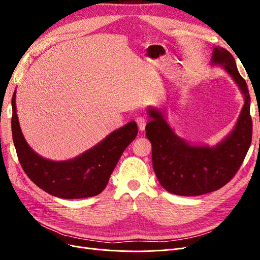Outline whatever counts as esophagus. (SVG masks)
Here are the masks:
<instances>
[{
    "mask_svg": "<svg viewBox=\"0 0 260 260\" xmlns=\"http://www.w3.org/2000/svg\"><path fill=\"white\" fill-rule=\"evenodd\" d=\"M136 122H137V124H138L139 130H140V131H144L145 125H146V119H145V118L142 117V116H139V117H137Z\"/></svg>",
    "mask_w": 260,
    "mask_h": 260,
    "instance_id": "34e87169",
    "label": "esophagus"
}]
</instances>
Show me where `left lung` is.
Masks as SVG:
<instances>
[{
	"instance_id": "8db88e82",
	"label": "left lung",
	"mask_w": 260,
	"mask_h": 260,
	"mask_svg": "<svg viewBox=\"0 0 260 260\" xmlns=\"http://www.w3.org/2000/svg\"><path fill=\"white\" fill-rule=\"evenodd\" d=\"M210 65L222 67L244 95L237 124L219 144L214 147L190 144L170 128L162 111H147L151 120L145 130L152 143L153 168L161 186L171 194L195 196L219 190L237 174L251 143L250 96L233 56L225 49L214 48Z\"/></svg>"
}]
</instances>
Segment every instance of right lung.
<instances>
[{
	"label": "right lung",
	"mask_w": 260,
	"mask_h": 260,
	"mask_svg": "<svg viewBox=\"0 0 260 260\" xmlns=\"http://www.w3.org/2000/svg\"><path fill=\"white\" fill-rule=\"evenodd\" d=\"M15 100L16 91L12 99V135L21 167L35 184L59 199L76 200L100 194L123 151L138 135L136 121H130L74 159L50 160L38 155L23 138Z\"/></svg>",
	"instance_id": "right-lung-1"
}]
</instances>
